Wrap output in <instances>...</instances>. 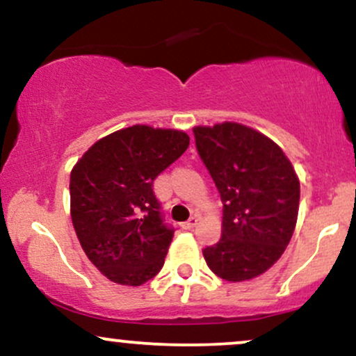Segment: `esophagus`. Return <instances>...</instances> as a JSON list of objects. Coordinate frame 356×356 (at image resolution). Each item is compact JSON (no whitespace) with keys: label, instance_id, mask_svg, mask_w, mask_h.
I'll use <instances>...</instances> for the list:
<instances>
[{"label":"esophagus","instance_id":"1","mask_svg":"<svg viewBox=\"0 0 356 356\" xmlns=\"http://www.w3.org/2000/svg\"><path fill=\"white\" fill-rule=\"evenodd\" d=\"M197 222H199V218L192 216V218L187 220V222H184V229H194V227L197 226Z\"/></svg>","mask_w":356,"mask_h":356}]
</instances>
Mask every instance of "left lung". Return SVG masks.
Wrapping results in <instances>:
<instances>
[{
  "label": "left lung",
  "mask_w": 356,
  "mask_h": 356,
  "mask_svg": "<svg viewBox=\"0 0 356 356\" xmlns=\"http://www.w3.org/2000/svg\"><path fill=\"white\" fill-rule=\"evenodd\" d=\"M197 152L222 201V236L202 249L214 275L248 281L280 259L295 231L300 181L281 147L251 127H194Z\"/></svg>",
  "instance_id": "8db88e82"
}]
</instances>
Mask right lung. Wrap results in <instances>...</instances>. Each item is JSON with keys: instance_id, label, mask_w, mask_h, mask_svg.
Returning <instances> with one entry per match:
<instances>
[{"instance_id": "1", "label": "right lung", "mask_w": 356, "mask_h": 356, "mask_svg": "<svg viewBox=\"0 0 356 356\" xmlns=\"http://www.w3.org/2000/svg\"><path fill=\"white\" fill-rule=\"evenodd\" d=\"M189 147L182 130L132 125L100 138L70 174V214L85 254L117 284L140 286L161 271L174 229L154 181Z\"/></svg>"}]
</instances>
